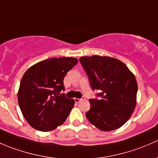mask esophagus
Masks as SVG:
<instances>
[{
	"instance_id": "1",
	"label": "esophagus",
	"mask_w": 158,
	"mask_h": 158,
	"mask_svg": "<svg viewBox=\"0 0 158 158\" xmlns=\"http://www.w3.org/2000/svg\"><path fill=\"white\" fill-rule=\"evenodd\" d=\"M82 100V99H78V98H74V101H75V103H79L81 100Z\"/></svg>"
}]
</instances>
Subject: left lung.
<instances>
[{
	"label": "left lung",
	"mask_w": 158,
	"mask_h": 158,
	"mask_svg": "<svg viewBox=\"0 0 158 158\" xmlns=\"http://www.w3.org/2000/svg\"><path fill=\"white\" fill-rule=\"evenodd\" d=\"M80 61L90 87L99 90L101 100L90 99L86 117L91 124L104 131L123 126L134 112L138 84L133 73L117 58L108 56H83Z\"/></svg>",
	"instance_id": "8db88e82"
}]
</instances>
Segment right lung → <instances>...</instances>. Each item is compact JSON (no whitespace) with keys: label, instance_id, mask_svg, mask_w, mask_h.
<instances>
[{"label":"right lung","instance_id":"1","mask_svg":"<svg viewBox=\"0 0 158 158\" xmlns=\"http://www.w3.org/2000/svg\"><path fill=\"white\" fill-rule=\"evenodd\" d=\"M78 60L72 57L52 58L27 70L21 79L18 103L27 123L35 129L48 131L64 123L74 100L66 98L64 77Z\"/></svg>","mask_w":158,"mask_h":158}]
</instances>
